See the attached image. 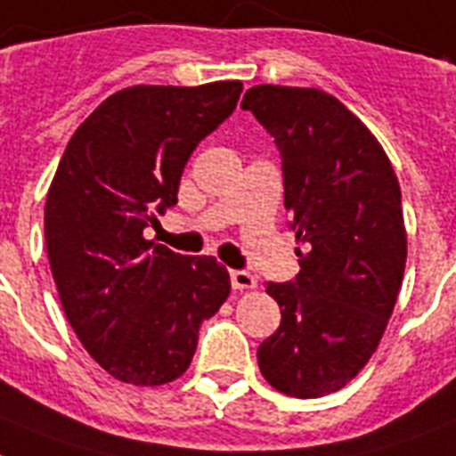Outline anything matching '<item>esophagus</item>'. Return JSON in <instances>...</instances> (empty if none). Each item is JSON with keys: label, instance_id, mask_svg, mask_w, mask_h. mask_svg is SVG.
Masks as SVG:
<instances>
[{"label": "esophagus", "instance_id": "esophagus-1", "mask_svg": "<svg viewBox=\"0 0 456 456\" xmlns=\"http://www.w3.org/2000/svg\"><path fill=\"white\" fill-rule=\"evenodd\" d=\"M229 276H232V286H234V290H253V288L257 286V279H255L253 273L243 272V269H234Z\"/></svg>", "mask_w": 456, "mask_h": 456}]
</instances>
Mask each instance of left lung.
Instances as JSON below:
<instances>
[{
	"instance_id": "1",
	"label": "left lung",
	"mask_w": 456,
	"mask_h": 456,
	"mask_svg": "<svg viewBox=\"0 0 456 456\" xmlns=\"http://www.w3.org/2000/svg\"><path fill=\"white\" fill-rule=\"evenodd\" d=\"M240 107L279 147L302 243L295 281L266 283L281 325L257 349L260 372L281 394L328 395L365 368L394 314L408 257L401 184L382 144L335 95L260 84Z\"/></svg>"
}]
</instances>
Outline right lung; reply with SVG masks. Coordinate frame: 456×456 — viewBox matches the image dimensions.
Returning a JSON list of instances; mask_svg holds the SVG:
<instances>
[{"label":"right lung","instance_id":"right-lung-1","mask_svg":"<svg viewBox=\"0 0 456 456\" xmlns=\"http://www.w3.org/2000/svg\"><path fill=\"white\" fill-rule=\"evenodd\" d=\"M240 91V81L117 91L74 131L48 187L44 234L62 309L119 382L177 379L201 323L229 297L216 257L173 253L142 232L175 206L187 159Z\"/></svg>","mask_w":456,"mask_h":456}]
</instances>
